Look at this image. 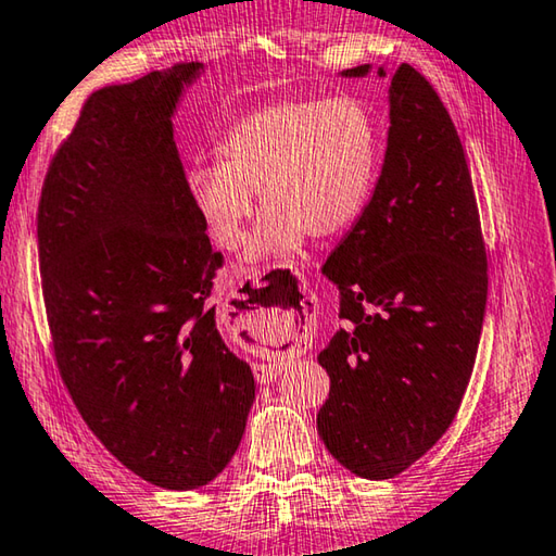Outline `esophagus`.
<instances>
[{
    "instance_id": "esophagus-1",
    "label": "esophagus",
    "mask_w": 556,
    "mask_h": 556,
    "mask_svg": "<svg viewBox=\"0 0 556 556\" xmlns=\"http://www.w3.org/2000/svg\"><path fill=\"white\" fill-rule=\"evenodd\" d=\"M262 314H265V318H267V328H269V321H275V328H277V324H279V314H277V308H260ZM285 326H289V324H285ZM291 341H294V345H299L301 343V336L296 333V331H291ZM281 372V365H255V375H257V380L260 382H271V380H277V375Z\"/></svg>"
}]
</instances>
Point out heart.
<instances>
[{
    "instance_id": "obj_1",
    "label": "heart",
    "mask_w": 556,
    "mask_h": 556,
    "mask_svg": "<svg viewBox=\"0 0 556 556\" xmlns=\"http://www.w3.org/2000/svg\"><path fill=\"white\" fill-rule=\"evenodd\" d=\"M220 164H193L186 191L211 240L250 265L289 260L306 235L336 238L361 218L380 164V129L355 98H287L252 110L218 144Z\"/></svg>"
}]
</instances>
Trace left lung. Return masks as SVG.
Listing matches in <instances>:
<instances>
[{"mask_svg": "<svg viewBox=\"0 0 556 556\" xmlns=\"http://www.w3.org/2000/svg\"><path fill=\"white\" fill-rule=\"evenodd\" d=\"M368 73L370 65H357L341 75ZM324 275L338 287L345 324L318 353L331 378L318 437L351 473L384 481L454 421L488 296L464 147L437 90L407 63L392 73L388 149L372 199Z\"/></svg>", "mask_w": 556, "mask_h": 556, "instance_id": "8db88e82", "label": "left lung"}]
</instances>
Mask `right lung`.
I'll return each instance as SVG.
<instances>
[{
  "label": "right lung",
  "instance_id": "right-lung-1",
  "mask_svg": "<svg viewBox=\"0 0 556 556\" xmlns=\"http://www.w3.org/2000/svg\"><path fill=\"white\" fill-rule=\"evenodd\" d=\"M203 63L108 86L55 152L39 203L61 378L122 466L166 491L211 483L240 446L255 378L211 304L223 255L186 191L174 112Z\"/></svg>",
  "mask_w": 556,
  "mask_h": 556
}]
</instances>
